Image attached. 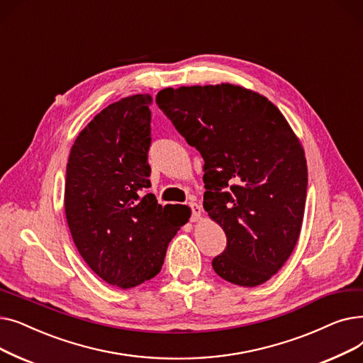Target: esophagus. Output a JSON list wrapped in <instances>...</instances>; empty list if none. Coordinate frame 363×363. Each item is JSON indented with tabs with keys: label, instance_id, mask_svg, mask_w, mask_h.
<instances>
[{
	"label": "esophagus",
	"instance_id": "34e87169",
	"mask_svg": "<svg viewBox=\"0 0 363 363\" xmlns=\"http://www.w3.org/2000/svg\"><path fill=\"white\" fill-rule=\"evenodd\" d=\"M189 206H191V211H192V216H191V221H196V220L201 217V213H202L201 206H199L196 202H194V201L189 202Z\"/></svg>",
	"mask_w": 363,
	"mask_h": 363
}]
</instances>
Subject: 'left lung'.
I'll list each match as a JSON object with an SVG mask.
<instances>
[{"label": "left lung", "mask_w": 363, "mask_h": 363, "mask_svg": "<svg viewBox=\"0 0 363 363\" xmlns=\"http://www.w3.org/2000/svg\"><path fill=\"white\" fill-rule=\"evenodd\" d=\"M157 105L205 162L203 208L228 238L214 272L264 284L301 230L307 165L296 134L272 101L232 84L164 89Z\"/></svg>", "instance_id": "left-lung-1"}]
</instances>
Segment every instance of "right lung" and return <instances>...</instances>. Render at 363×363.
I'll list each match as a JSON object with an SVG mask.
<instances>
[{"label": "right lung", "instance_id": "add662e5", "mask_svg": "<svg viewBox=\"0 0 363 363\" xmlns=\"http://www.w3.org/2000/svg\"><path fill=\"white\" fill-rule=\"evenodd\" d=\"M150 96L112 103L94 116L71 149L65 211L81 257L100 278L133 288L161 272L169 240L191 211L174 217L147 194L152 143Z\"/></svg>", "mask_w": 363, "mask_h": 363}]
</instances>
